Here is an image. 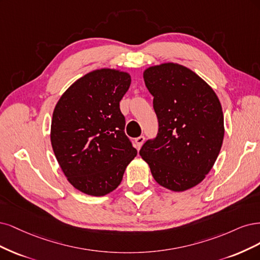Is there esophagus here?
<instances>
[{
	"instance_id": "obj_1",
	"label": "esophagus",
	"mask_w": 260,
	"mask_h": 260,
	"mask_svg": "<svg viewBox=\"0 0 260 260\" xmlns=\"http://www.w3.org/2000/svg\"><path fill=\"white\" fill-rule=\"evenodd\" d=\"M144 141H145V137H144V136H139V137H137V138L135 139L136 146H137L138 149L142 146V144H144Z\"/></svg>"
}]
</instances>
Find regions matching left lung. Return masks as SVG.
I'll use <instances>...</instances> for the list:
<instances>
[{
	"label": "left lung",
	"instance_id": "8db88e82",
	"mask_svg": "<svg viewBox=\"0 0 260 260\" xmlns=\"http://www.w3.org/2000/svg\"><path fill=\"white\" fill-rule=\"evenodd\" d=\"M158 133L139 154L158 185L182 192L203 181L218 156L223 113L214 89L187 67L164 62L144 71Z\"/></svg>",
	"mask_w": 260,
	"mask_h": 260
}]
</instances>
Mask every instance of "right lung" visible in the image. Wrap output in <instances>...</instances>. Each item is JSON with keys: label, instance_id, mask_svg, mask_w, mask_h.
<instances>
[{"label": "right lung", "instance_id": "1", "mask_svg": "<svg viewBox=\"0 0 260 260\" xmlns=\"http://www.w3.org/2000/svg\"><path fill=\"white\" fill-rule=\"evenodd\" d=\"M131 82L126 71L96 69L73 82L55 106L54 153L67 180L83 193L104 197L115 190L137 155L120 110Z\"/></svg>", "mask_w": 260, "mask_h": 260}]
</instances>
